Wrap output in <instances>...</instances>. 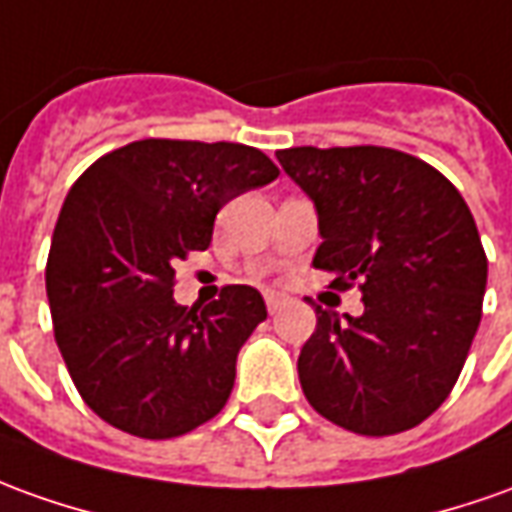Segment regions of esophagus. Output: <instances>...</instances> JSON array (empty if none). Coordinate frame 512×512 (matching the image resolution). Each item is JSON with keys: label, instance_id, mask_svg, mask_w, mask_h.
Instances as JSON below:
<instances>
[{"label": "esophagus", "instance_id": "esophagus-1", "mask_svg": "<svg viewBox=\"0 0 512 512\" xmlns=\"http://www.w3.org/2000/svg\"><path fill=\"white\" fill-rule=\"evenodd\" d=\"M264 301H267V312H270V315H276L278 309L290 301V298H287L284 292H267V295H264Z\"/></svg>", "mask_w": 512, "mask_h": 512}]
</instances>
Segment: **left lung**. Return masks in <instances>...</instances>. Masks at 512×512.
Returning <instances> with one entry per match:
<instances>
[{
  "label": "left lung",
  "instance_id": "left-lung-1",
  "mask_svg": "<svg viewBox=\"0 0 512 512\" xmlns=\"http://www.w3.org/2000/svg\"><path fill=\"white\" fill-rule=\"evenodd\" d=\"M278 164L315 203L312 264L359 281L365 312L317 306L298 357L303 396L331 424L384 438L451 393L482 320L488 259L463 195L390 147H290Z\"/></svg>",
  "mask_w": 512,
  "mask_h": 512
}]
</instances>
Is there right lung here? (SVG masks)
Returning <instances> with one entry per match:
<instances>
[{"label": "right lung", "instance_id": "right-lung-1", "mask_svg": "<svg viewBox=\"0 0 512 512\" xmlns=\"http://www.w3.org/2000/svg\"><path fill=\"white\" fill-rule=\"evenodd\" d=\"M276 178L256 147L142 139L69 189L47 259L49 312L74 387L105 424L167 440L225 407L239 348L267 306L234 284L186 309L172 298L175 262L209 248L228 200Z\"/></svg>", "mask_w": 512, "mask_h": 512}]
</instances>
